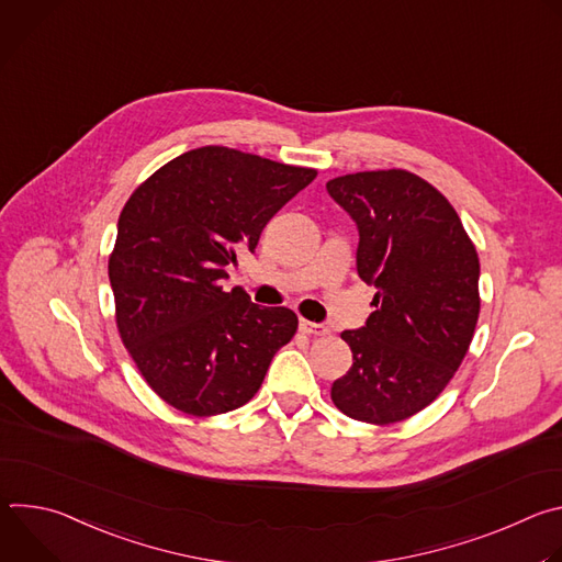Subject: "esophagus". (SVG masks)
<instances>
[{
	"label": "esophagus",
	"instance_id": "esophagus-1",
	"mask_svg": "<svg viewBox=\"0 0 562 562\" xmlns=\"http://www.w3.org/2000/svg\"><path fill=\"white\" fill-rule=\"evenodd\" d=\"M300 331L313 338H323L329 334V329L325 325H317V323H308V319H300Z\"/></svg>",
	"mask_w": 562,
	"mask_h": 562
}]
</instances>
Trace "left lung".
<instances>
[{"label":"left lung","instance_id":"left-lung-1","mask_svg":"<svg viewBox=\"0 0 562 562\" xmlns=\"http://www.w3.org/2000/svg\"><path fill=\"white\" fill-rule=\"evenodd\" d=\"M327 191L358 226V276L378 289L367 325L342 331L353 364L331 400L360 423L407 420L442 393L471 345L475 247L449 200L409 171L351 173Z\"/></svg>","mask_w":562,"mask_h":562}]
</instances>
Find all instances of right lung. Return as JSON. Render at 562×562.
Here are the masks:
<instances>
[{
  "mask_svg": "<svg viewBox=\"0 0 562 562\" xmlns=\"http://www.w3.org/2000/svg\"><path fill=\"white\" fill-rule=\"evenodd\" d=\"M315 169L226 146L182 153L124 204L109 280L117 331L148 386L189 416L247 405L297 329L286 306L224 291L237 251L258 247L267 222Z\"/></svg>",
  "mask_w": 562,
  "mask_h": 562,
  "instance_id": "1",
  "label": "right lung"
}]
</instances>
